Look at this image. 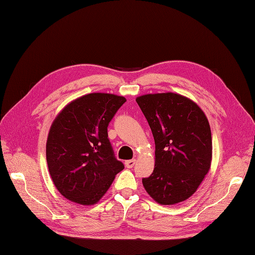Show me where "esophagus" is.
Masks as SVG:
<instances>
[{
	"instance_id": "1",
	"label": "esophagus",
	"mask_w": 255,
	"mask_h": 255,
	"mask_svg": "<svg viewBox=\"0 0 255 255\" xmlns=\"http://www.w3.org/2000/svg\"><path fill=\"white\" fill-rule=\"evenodd\" d=\"M136 163V159H128L126 161V167L127 168H133L135 166Z\"/></svg>"
}]
</instances>
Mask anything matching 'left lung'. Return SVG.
I'll return each mask as SVG.
<instances>
[{"mask_svg":"<svg viewBox=\"0 0 255 255\" xmlns=\"http://www.w3.org/2000/svg\"><path fill=\"white\" fill-rule=\"evenodd\" d=\"M155 141V167L143 187L161 205L187 200L212 163V133L205 114L190 99L150 94L136 99Z\"/></svg>","mask_w":255,"mask_h":255,"instance_id":"obj_1","label":"left lung"}]
</instances>
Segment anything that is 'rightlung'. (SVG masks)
<instances>
[{
	"label": "right lung",
	"instance_id": "right-lung-1",
	"mask_svg": "<svg viewBox=\"0 0 255 255\" xmlns=\"http://www.w3.org/2000/svg\"><path fill=\"white\" fill-rule=\"evenodd\" d=\"M126 101L112 94L85 95L65 106L53 121L47 163L54 185L66 199L94 205L123 170L107 138V127Z\"/></svg>",
	"mask_w": 255,
	"mask_h": 255
}]
</instances>
